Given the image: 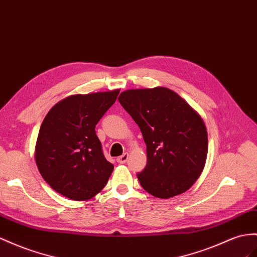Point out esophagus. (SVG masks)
<instances>
[{
  "label": "esophagus",
  "instance_id": "34e87169",
  "mask_svg": "<svg viewBox=\"0 0 257 257\" xmlns=\"http://www.w3.org/2000/svg\"><path fill=\"white\" fill-rule=\"evenodd\" d=\"M128 159H129V153H123L121 156H119L117 159V162L119 163V164H124V163H127V161H128Z\"/></svg>",
  "mask_w": 257,
  "mask_h": 257
}]
</instances>
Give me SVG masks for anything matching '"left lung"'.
<instances>
[{"label":"left lung","mask_w":257,"mask_h":257,"mask_svg":"<svg viewBox=\"0 0 257 257\" xmlns=\"http://www.w3.org/2000/svg\"><path fill=\"white\" fill-rule=\"evenodd\" d=\"M118 101L139 126L147 144L142 188L160 199L186 192L199 179L207 157V130L201 115L165 87L130 89Z\"/></svg>","instance_id":"8db88e82"}]
</instances>
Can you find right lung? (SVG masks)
Returning a JSON list of instances; mask_svg holds the SVG:
<instances>
[{"mask_svg": "<svg viewBox=\"0 0 257 257\" xmlns=\"http://www.w3.org/2000/svg\"><path fill=\"white\" fill-rule=\"evenodd\" d=\"M119 91L67 96L42 121L36 164L50 187L70 200L92 199L113 173L114 165L104 157L95 124L115 103Z\"/></svg>", "mask_w": 257, "mask_h": 257, "instance_id": "1", "label": "right lung"}]
</instances>
